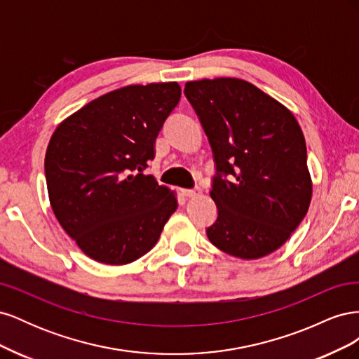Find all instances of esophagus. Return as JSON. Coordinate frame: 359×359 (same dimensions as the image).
<instances>
[{"instance_id": "esophagus-1", "label": "esophagus", "mask_w": 359, "mask_h": 359, "mask_svg": "<svg viewBox=\"0 0 359 359\" xmlns=\"http://www.w3.org/2000/svg\"><path fill=\"white\" fill-rule=\"evenodd\" d=\"M181 193H182V196H186V198H196L202 191L199 189H182Z\"/></svg>"}]
</instances>
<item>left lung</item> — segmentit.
Wrapping results in <instances>:
<instances>
[{
	"instance_id": "left-lung-1",
	"label": "left lung",
	"mask_w": 359,
	"mask_h": 359,
	"mask_svg": "<svg viewBox=\"0 0 359 359\" xmlns=\"http://www.w3.org/2000/svg\"><path fill=\"white\" fill-rule=\"evenodd\" d=\"M184 94L215 161L210 194L219 215L206 229L210 241L240 259L276 252L299 226L311 201L306 139L297 118L236 78L191 81Z\"/></svg>"
}]
</instances>
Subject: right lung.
<instances>
[{"mask_svg": "<svg viewBox=\"0 0 359 359\" xmlns=\"http://www.w3.org/2000/svg\"><path fill=\"white\" fill-rule=\"evenodd\" d=\"M180 97L177 82L128 85L85 104L53 132L45 157L52 211L97 262H135L175 212V193L144 170Z\"/></svg>", "mask_w": 359, "mask_h": 359, "instance_id": "right-lung-1", "label": "right lung"}]
</instances>
